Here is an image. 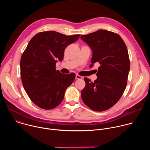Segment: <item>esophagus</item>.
Segmentation results:
<instances>
[{"label":"esophagus","mask_w":150,"mask_h":150,"mask_svg":"<svg viewBox=\"0 0 150 150\" xmlns=\"http://www.w3.org/2000/svg\"><path fill=\"white\" fill-rule=\"evenodd\" d=\"M75 78H76V79H82V77L81 76H80V75H78V74H76V75Z\"/></svg>","instance_id":"34e87169"}]
</instances>
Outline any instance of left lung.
Masks as SVG:
<instances>
[{
  "label": "left lung",
  "mask_w": 150,
  "mask_h": 150,
  "mask_svg": "<svg viewBox=\"0 0 150 150\" xmlns=\"http://www.w3.org/2000/svg\"><path fill=\"white\" fill-rule=\"evenodd\" d=\"M81 38L93 51L91 67L96 62L100 65L94 82L84 78L82 101L93 110H108L119 100L127 85L130 60L126 46L119 34L108 30H99Z\"/></svg>",
  "instance_id": "8db88e82"
}]
</instances>
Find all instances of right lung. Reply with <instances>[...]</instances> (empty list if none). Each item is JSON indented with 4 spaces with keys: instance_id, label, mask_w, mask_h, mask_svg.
<instances>
[{
    "instance_id": "obj_1",
    "label": "right lung",
    "mask_w": 150,
    "mask_h": 150,
    "mask_svg": "<svg viewBox=\"0 0 150 150\" xmlns=\"http://www.w3.org/2000/svg\"><path fill=\"white\" fill-rule=\"evenodd\" d=\"M79 36L49 31L37 33L30 41L21 58V76L25 91L39 108H56L74 82L75 74L60 73L56 71V64L63 59L67 47Z\"/></svg>"
}]
</instances>
